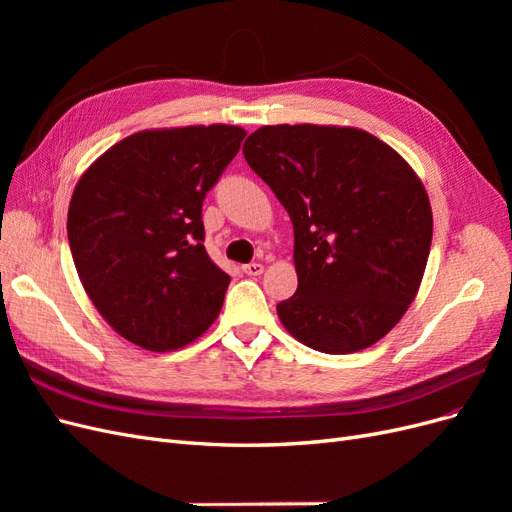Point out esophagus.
<instances>
[{
    "label": "esophagus",
    "mask_w": 512,
    "mask_h": 512,
    "mask_svg": "<svg viewBox=\"0 0 512 512\" xmlns=\"http://www.w3.org/2000/svg\"><path fill=\"white\" fill-rule=\"evenodd\" d=\"M262 271H265V267H262L260 262H250V265H243V273L245 275H252L254 277V275H260Z\"/></svg>",
    "instance_id": "obj_1"
}]
</instances>
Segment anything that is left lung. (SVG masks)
<instances>
[{
	"label": "left lung",
	"instance_id": "left-lung-1",
	"mask_svg": "<svg viewBox=\"0 0 512 512\" xmlns=\"http://www.w3.org/2000/svg\"><path fill=\"white\" fill-rule=\"evenodd\" d=\"M243 156L294 228L299 288L286 331L327 354L374 346L421 286L433 218L423 181L380 138L346 126H262Z\"/></svg>",
	"mask_w": 512,
	"mask_h": 512
}]
</instances>
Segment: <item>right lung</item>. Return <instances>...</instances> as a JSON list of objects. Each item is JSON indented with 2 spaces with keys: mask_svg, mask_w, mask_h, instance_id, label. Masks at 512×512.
Returning <instances> with one entry per match:
<instances>
[{
  "mask_svg": "<svg viewBox=\"0 0 512 512\" xmlns=\"http://www.w3.org/2000/svg\"><path fill=\"white\" fill-rule=\"evenodd\" d=\"M243 138V128L224 123L143 130L106 149L76 183L74 267L128 342L177 350L218 318L230 277L203 245V200Z\"/></svg>",
  "mask_w": 512,
  "mask_h": 512,
  "instance_id": "1",
  "label": "right lung"
}]
</instances>
